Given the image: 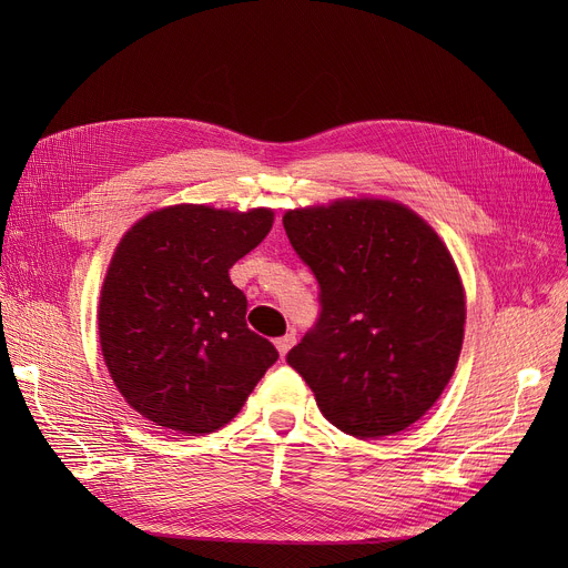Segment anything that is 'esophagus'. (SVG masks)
<instances>
[{
  "instance_id": "esophagus-1",
  "label": "esophagus",
  "mask_w": 568,
  "mask_h": 568,
  "mask_svg": "<svg viewBox=\"0 0 568 568\" xmlns=\"http://www.w3.org/2000/svg\"><path fill=\"white\" fill-rule=\"evenodd\" d=\"M296 343V338H294V334H285V336H281V338H276V349H278V354L281 356H285L290 349H292V345Z\"/></svg>"
}]
</instances>
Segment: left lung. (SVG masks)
<instances>
[{
    "mask_svg": "<svg viewBox=\"0 0 568 568\" xmlns=\"http://www.w3.org/2000/svg\"><path fill=\"white\" fill-rule=\"evenodd\" d=\"M292 248L320 283L317 326L287 364L354 437L396 435L437 403L465 336V287L442 236L396 200L287 209Z\"/></svg>",
    "mask_w": 568,
    "mask_h": 568,
    "instance_id": "8db88e82",
    "label": "left lung"
}]
</instances>
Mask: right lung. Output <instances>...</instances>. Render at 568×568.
I'll list each match as a JSON object with an SVG mask.
<instances>
[{
  "label": "right lung",
  "mask_w": 568,
  "mask_h": 568,
  "mask_svg": "<svg viewBox=\"0 0 568 568\" xmlns=\"http://www.w3.org/2000/svg\"><path fill=\"white\" fill-rule=\"evenodd\" d=\"M274 225V209L161 206L133 223L110 257L99 296L103 362L146 422L182 435L230 424L276 347L246 326L230 266Z\"/></svg>",
  "instance_id": "obj_1"
}]
</instances>
